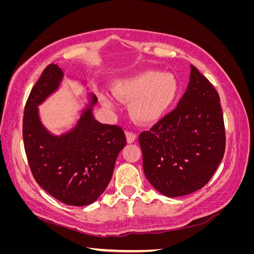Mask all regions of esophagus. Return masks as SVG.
Here are the masks:
<instances>
[{
	"label": "esophagus",
	"mask_w": 254,
	"mask_h": 254,
	"mask_svg": "<svg viewBox=\"0 0 254 254\" xmlns=\"http://www.w3.org/2000/svg\"><path fill=\"white\" fill-rule=\"evenodd\" d=\"M126 137H127V142L128 143H133L134 140L136 139V134L132 131H127L126 132Z\"/></svg>",
	"instance_id": "obj_1"
}]
</instances>
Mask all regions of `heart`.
I'll return each instance as SVG.
<instances>
[{
	"label": "heart",
	"mask_w": 254,
	"mask_h": 254,
	"mask_svg": "<svg viewBox=\"0 0 254 254\" xmlns=\"http://www.w3.org/2000/svg\"><path fill=\"white\" fill-rule=\"evenodd\" d=\"M177 92L178 82L174 75L152 70L119 80L113 88L119 101L131 102L130 114L141 124L157 122L172 106ZM102 103L108 108L114 106L109 95H104Z\"/></svg>",
	"instance_id": "1"
}]
</instances>
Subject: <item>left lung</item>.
<instances>
[{
    "label": "left lung",
    "instance_id": "left-lung-1",
    "mask_svg": "<svg viewBox=\"0 0 254 254\" xmlns=\"http://www.w3.org/2000/svg\"><path fill=\"white\" fill-rule=\"evenodd\" d=\"M139 143L146 178L164 196L188 195L210 181L226 149L224 115L217 91L193 64L178 105Z\"/></svg>",
    "mask_w": 254,
    "mask_h": 254
}]
</instances>
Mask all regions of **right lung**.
Listing matches in <instances>:
<instances>
[{
	"label": "right lung",
	"instance_id": "right-lung-1",
	"mask_svg": "<svg viewBox=\"0 0 254 254\" xmlns=\"http://www.w3.org/2000/svg\"><path fill=\"white\" fill-rule=\"evenodd\" d=\"M63 78L57 64L44 68L25 105L23 142L37 183L57 200L82 206L93 203L108 187L126 136L120 126L94 119L95 95H91L90 104L71 131L51 134L42 125L37 107L58 89Z\"/></svg>",
	"mask_w": 254,
	"mask_h": 254
}]
</instances>
